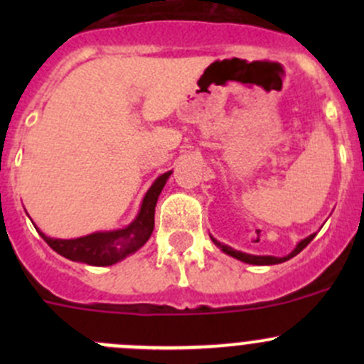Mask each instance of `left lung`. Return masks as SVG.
Segmentation results:
<instances>
[{
    "label": "left lung",
    "mask_w": 364,
    "mask_h": 364,
    "mask_svg": "<svg viewBox=\"0 0 364 364\" xmlns=\"http://www.w3.org/2000/svg\"><path fill=\"white\" fill-rule=\"evenodd\" d=\"M315 236H317V234H310V236H308V237H304L303 241H299V243H297V247L294 248V250H292L291 253H289V255H285V257H273V255H250V253L237 252V250H234V248L227 247V245H222V243H220V241H216L215 237H213V236H211V241H213V243L216 245V247L222 248V252H223V253H227V255H230V257H234V259L241 260V262L255 264V266H271V264H280V262H285V260L292 259V257L297 255V253H299L301 250H303V248H306V245L310 243V241L314 240Z\"/></svg>",
    "instance_id": "8db88e82"
}]
</instances>
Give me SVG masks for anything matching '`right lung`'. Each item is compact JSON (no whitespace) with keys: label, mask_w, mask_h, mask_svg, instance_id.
Returning a JSON list of instances; mask_svg holds the SVG:
<instances>
[{"label":"right lung","mask_w":364,"mask_h":364,"mask_svg":"<svg viewBox=\"0 0 364 364\" xmlns=\"http://www.w3.org/2000/svg\"><path fill=\"white\" fill-rule=\"evenodd\" d=\"M171 174L172 171H168L155 179L151 188L146 192L144 199H142L139 215L124 229L95 232L90 236L77 237V240H54V237L40 232L38 229L36 230L54 252L70 260L90 264V266H112V264L123 260L124 257L137 252L149 240L153 227H155L156 200H159V196Z\"/></svg>","instance_id":"obj_1"}]
</instances>
